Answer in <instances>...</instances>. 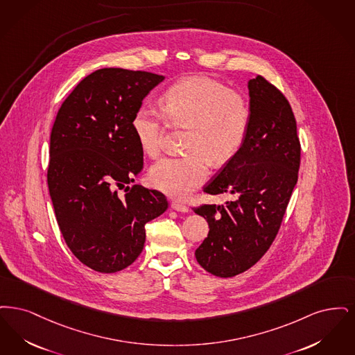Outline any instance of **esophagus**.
I'll list each match as a JSON object with an SVG mask.
<instances>
[{
  "label": "esophagus",
  "mask_w": 355,
  "mask_h": 355,
  "mask_svg": "<svg viewBox=\"0 0 355 355\" xmlns=\"http://www.w3.org/2000/svg\"><path fill=\"white\" fill-rule=\"evenodd\" d=\"M171 208H172L173 211L182 212V214L188 212V207L184 205V204H182V202H179V201H172V202H171Z\"/></svg>",
  "instance_id": "34e87169"
}]
</instances>
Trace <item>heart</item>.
I'll use <instances>...</instances> for the list:
<instances>
[{"instance_id": "obj_1", "label": "heart", "mask_w": 355, "mask_h": 355, "mask_svg": "<svg viewBox=\"0 0 355 355\" xmlns=\"http://www.w3.org/2000/svg\"><path fill=\"white\" fill-rule=\"evenodd\" d=\"M162 111L140 106L131 127L140 148L157 156L163 148L166 119L172 127L188 128L185 156H168L150 171L151 184L171 198L184 200L208 178V162L224 164L243 148L250 110L243 95L205 77L184 78L160 99Z\"/></svg>"}]
</instances>
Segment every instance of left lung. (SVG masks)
<instances>
[{"mask_svg": "<svg viewBox=\"0 0 355 355\" xmlns=\"http://www.w3.org/2000/svg\"><path fill=\"white\" fill-rule=\"evenodd\" d=\"M250 124L239 154L204 192L232 193L225 205L193 208L209 225L195 256L217 277L252 268L270 248L298 179L301 144L293 111L276 86L257 76L248 82Z\"/></svg>", "mask_w": 355, "mask_h": 355, "instance_id": "1", "label": "left lung"}]
</instances>
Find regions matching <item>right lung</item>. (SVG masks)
<instances>
[{"label":"right lung","instance_id":"obj_1","mask_svg":"<svg viewBox=\"0 0 355 355\" xmlns=\"http://www.w3.org/2000/svg\"><path fill=\"white\" fill-rule=\"evenodd\" d=\"M163 79L99 69L78 83L53 124L47 185L55 217L67 247L95 272L115 273L135 261L144 225L168 208L162 192L128 187L143 168L131 121Z\"/></svg>","mask_w":355,"mask_h":355}]
</instances>
